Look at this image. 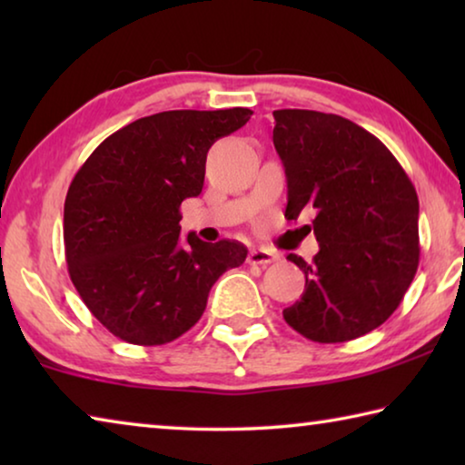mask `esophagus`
<instances>
[{
	"mask_svg": "<svg viewBox=\"0 0 465 465\" xmlns=\"http://www.w3.org/2000/svg\"><path fill=\"white\" fill-rule=\"evenodd\" d=\"M274 261H277V254L266 248H254V250H250V254H248L250 264H271Z\"/></svg>",
	"mask_w": 465,
	"mask_h": 465,
	"instance_id": "34e87169",
	"label": "esophagus"
}]
</instances>
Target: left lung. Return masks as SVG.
<instances>
[{
	"label": "left lung",
	"instance_id": "left-lung-1",
	"mask_svg": "<svg viewBox=\"0 0 465 465\" xmlns=\"http://www.w3.org/2000/svg\"><path fill=\"white\" fill-rule=\"evenodd\" d=\"M272 143L285 166L287 219L303 207L320 252L299 302L282 318L313 342H346L388 320L419 269V196L396 157L371 133L338 114L274 110ZM310 227V230H312Z\"/></svg>",
	"mask_w": 465,
	"mask_h": 465
}]
</instances>
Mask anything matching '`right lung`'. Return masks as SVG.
<instances>
[{"label": "right lung", "mask_w": 465, "mask_h": 465, "mask_svg": "<svg viewBox=\"0 0 465 465\" xmlns=\"http://www.w3.org/2000/svg\"><path fill=\"white\" fill-rule=\"evenodd\" d=\"M250 108L166 110L106 137L69 184L63 240L69 277L124 342L176 341L201 320L215 281L246 261L235 240L180 235V204L199 196L209 147Z\"/></svg>", "instance_id": "1"}]
</instances>
